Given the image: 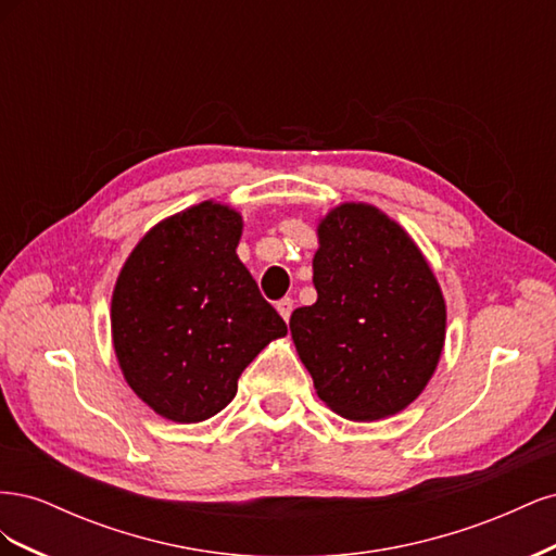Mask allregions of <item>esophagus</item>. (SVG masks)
<instances>
[{"instance_id":"esophagus-1","label":"esophagus","mask_w":556,"mask_h":556,"mask_svg":"<svg viewBox=\"0 0 556 556\" xmlns=\"http://www.w3.org/2000/svg\"><path fill=\"white\" fill-rule=\"evenodd\" d=\"M292 308H294V301L290 299V296H285V299H280L278 304H276V311L280 313V317L285 319V323H288L290 319V315H292Z\"/></svg>"}]
</instances>
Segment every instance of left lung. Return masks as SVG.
Returning <instances> with one entry per match:
<instances>
[{
  "instance_id": "8db88e82",
  "label": "left lung",
  "mask_w": 556,
  "mask_h": 556,
  "mask_svg": "<svg viewBox=\"0 0 556 556\" xmlns=\"http://www.w3.org/2000/svg\"><path fill=\"white\" fill-rule=\"evenodd\" d=\"M317 301L290 317L315 392L374 422L425 392L445 345V299L427 257L390 215L345 201L317 223Z\"/></svg>"
}]
</instances>
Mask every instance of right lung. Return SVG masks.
I'll use <instances>...</instances> for the list:
<instances>
[{
	"label": "right lung",
	"mask_w": 556,
	"mask_h": 556,
	"mask_svg": "<svg viewBox=\"0 0 556 556\" xmlns=\"http://www.w3.org/2000/svg\"><path fill=\"white\" fill-rule=\"evenodd\" d=\"M241 233L237 208L201 201L146 231L115 280L117 364L131 392L172 422L220 413L245 366L288 333L237 255Z\"/></svg>",
	"instance_id": "obj_1"
}]
</instances>
